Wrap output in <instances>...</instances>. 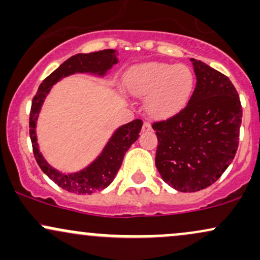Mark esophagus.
<instances>
[{"instance_id":"obj_1","label":"esophagus","mask_w":260,"mask_h":260,"mask_svg":"<svg viewBox=\"0 0 260 260\" xmlns=\"http://www.w3.org/2000/svg\"><path fill=\"white\" fill-rule=\"evenodd\" d=\"M142 131L143 132H149V131H151V126L149 122H144V124H143L142 127Z\"/></svg>"}]
</instances>
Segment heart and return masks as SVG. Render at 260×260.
<instances>
[{"label":"heart","mask_w":260,"mask_h":260,"mask_svg":"<svg viewBox=\"0 0 260 260\" xmlns=\"http://www.w3.org/2000/svg\"><path fill=\"white\" fill-rule=\"evenodd\" d=\"M124 90L145 99L153 117L175 115L186 105L194 88V74L186 64L149 62L133 66L123 80Z\"/></svg>","instance_id":"obj_1"}]
</instances>
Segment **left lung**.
<instances>
[{
    "label": "left lung",
    "instance_id": "obj_1",
    "mask_svg": "<svg viewBox=\"0 0 260 260\" xmlns=\"http://www.w3.org/2000/svg\"><path fill=\"white\" fill-rule=\"evenodd\" d=\"M197 77L189 101L176 115L153 123L155 165L180 192L204 189L219 180L238 148L242 107L234 84L210 66L190 58Z\"/></svg>",
    "mask_w": 260,
    "mask_h": 260
}]
</instances>
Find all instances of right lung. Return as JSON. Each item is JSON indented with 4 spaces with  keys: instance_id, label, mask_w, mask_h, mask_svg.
Instances as JSON below:
<instances>
[{
    "instance_id": "right-lung-1",
    "label": "right lung",
    "mask_w": 260,
    "mask_h": 260,
    "mask_svg": "<svg viewBox=\"0 0 260 260\" xmlns=\"http://www.w3.org/2000/svg\"><path fill=\"white\" fill-rule=\"evenodd\" d=\"M117 56L118 52L116 50H103V51L78 53V55L72 56L41 83L37 95L32 99L29 133H30L35 160L50 180H52L63 189L76 193V194H91L98 190L105 189L107 186L111 184L121 168L124 154L127 153L131 145L139 138L143 122L137 118L129 123L118 127L107 140L105 147L95 157V160H92L88 166H85L80 171L66 174L52 168L40 151L37 136L39 115H40L45 99L56 83L66 77L77 73H89L96 77H105L112 66L118 62Z\"/></svg>"
}]
</instances>
